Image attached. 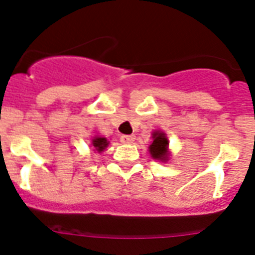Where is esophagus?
Segmentation results:
<instances>
[{
  "instance_id": "obj_1",
  "label": "esophagus",
  "mask_w": 255,
  "mask_h": 255,
  "mask_svg": "<svg viewBox=\"0 0 255 255\" xmlns=\"http://www.w3.org/2000/svg\"><path fill=\"white\" fill-rule=\"evenodd\" d=\"M120 140L125 144H131L132 141L135 140V136L134 135H123L120 138Z\"/></svg>"
}]
</instances>
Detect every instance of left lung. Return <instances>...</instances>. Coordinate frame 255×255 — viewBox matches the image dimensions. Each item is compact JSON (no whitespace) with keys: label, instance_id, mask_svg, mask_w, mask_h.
Returning <instances> with one entry per match:
<instances>
[{"label":"left lung","instance_id":"left-lung-1","mask_svg":"<svg viewBox=\"0 0 255 255\" xmlns=\"http://www.w3.org/2000/svg\"><path fill=\"white\" fill-rule=\"evenodd\" d=\"M153 141L149 145V153L154 159L166 162L168 159V139L166 134L155 130L152 134Z\"/></svg>","mask_w":255,"mask_h":255}]
</instances>
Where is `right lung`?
I'll use <instances>...</instances> for the list:
<instances>
[{
  "instance_id": "right-lung-1",
  "label": "right lung",
  "mask_w": 255,
  "mask_h": 255,
  "mask_svg": "<svg viewBox=\"0 0 255 255\" xmlns=\"http://www.w3.org/2000/svg\"><path fill=\"white\" fill-rule=\"evenodd\" d=\"M108 143L110 141H107V139L103 138V136H94L92 139V145H93L94 150H97V152H103L107 148Z\"/></svg>"
}]
</instances>
